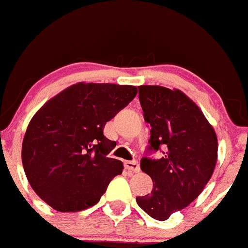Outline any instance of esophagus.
<instances>
[{
  "label": "esophagus",
  "instance_id": "34e87169",
  "mask_svg": "<svg viewBox=\"0 0 248 248\" xmlns=\"http://www.w3.org/2000/svg\"><path fill=\"white\" fill-rule=\"evenodd\" d=\"M124 168L130 171L139 172L140 171V165L137 163L136 160H132V161H124Z\"/></svg>",
  "mask_w": 248,
  "mask_h": 248
}]
</instances>
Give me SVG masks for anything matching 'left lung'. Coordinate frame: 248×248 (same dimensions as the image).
<instances>
[{
    "instance_id": "obj_1",
    "label": "left lung",
    "mask_w": 248,
    "mask_h": 248,
    "mask_svg": "<svg viewBox=\"0 0 248 248\" xmlns=\"http://www.w3.org/2000/svg\"><path fill=\"white\" fill-rule=\"evenodd\" d=\"M139 99L151 126L147 154L160 150L163 156L141 159V170L151 176L154 188L136 202L150 217L166 220L190 204L209 182L217 163V135L198 106L179 89L141 85Z\"/></svg>"
}]
</instances>
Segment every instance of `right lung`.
I'll use <instances>...</instances> for the list:
<instances>
[{
	"label": "right lung",
	"mask_w": 248,
	"mask_h": 248,
	"mask_svg": "<svg viewBox=\"0 0 248 248\" xmlns=\"http://www.w3.org/2000/svg\"><path fill=\"white\" fill-rule=\"evenodd\" d=\"M134 85L77 83L35 113L22 142V165L31 188L59 212L97 204L116 175V147L103 135L106 122L136 97Z\"/></svg>",
	"instance_id": "right-lung-1"
}]
</instances>
